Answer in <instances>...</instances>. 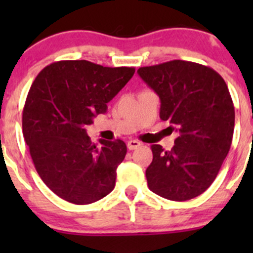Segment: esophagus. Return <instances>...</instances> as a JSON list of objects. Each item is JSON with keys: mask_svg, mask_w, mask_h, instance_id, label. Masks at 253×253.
<instances>
[{"mask_svg": "<svg viewBox=\"0 0 253 253\" xmlns=\"http://www.w3.org/2000/svg\"><path fill=\"white\" fill-rule=\"evenodd\" d=\"M141 145H142V143L138 141H128V143H127V148H128L129 150L137 149V148L141 147Z\"/></svg>", "mask_w": 253, "mask_h": 253, "instance_id": "34e87169", "label": "esophagus"}]
</instances>
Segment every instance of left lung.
Segmentation results:
<instances>
[{
	"label": "left lung",
	"instance_id": "8db88e82",
	"mask_svg": "<svg viewBox=\"0 0 253 253\" xmlns=\"http://www.w3.org/2000/svg\"><path fill=\"white\" fill-rule=\"evenodd\" d=\"M137 72L159 95L160 119L178 132L171 150L152 145L148 187L170 201L192 200L213 183L230 149L235 109L228 85L213 68L190 61H169Z\"/></svg>",
	"mask_w": 253,
	"mask_h": 253
}]
</instances>
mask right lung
Returning a JSON list of instances; mask_svg holds the SVG:
<instances>
[{
	"label": "right lung",
	"mask_w": 253,
	"mask_h": 253,
	"mask_svg": "<svg viewBox=\"0 0 253 253\" xmlns=\"http://www.w3.org/2000/svg\"><path fill=\"white\" fill-rule=\"evenodd\" d=\"M133 75V67L58 61L46 66L30 86L23 109V136L38 174L62 200L89 205L114 190L126 144L101 139L98 148L85 126L105 114L109 101Z\"/></svg>",
	"instance_id": "1"
}]
</instances>
